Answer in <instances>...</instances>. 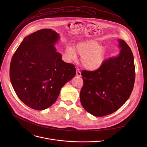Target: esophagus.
<instances>
[{
    "label": "esophagus",
    "mask_w": 147,
    "mask_h": 147,
    "mask_svg": "<svg viewBox=\"0 0 147 147\" xmlns=\"http://www.w3.org/2000/svg\"><path fill=\"white\" fill-rule=\"evenodd\" d=\"M76 75L77 76H81V71L78 69H77V71H76Z\"/></svg>",
    "instance_id": "34e87169"
}]
</instances>
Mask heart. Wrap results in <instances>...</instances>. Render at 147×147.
Listing matches in <instances>:
<instances>
[{"label": "heart", "mask_w": 147, "mask_h": 147, "mask_svg": "<svg viewBox=\"0 0 147 147\" xmlns=\"http://www.w3.org/2000/svg\"><path fill=\"white\" fill-rule=\"evenodd\" d=\"M76 52L81 56V63L87 69L95 70L102 65L104 59V52L97 42L89 40L76 45ZM69 55L74 57L75 53L71 48L67 50Z\"/></svg>", "instance_id": "obj_1"}]
</instances>
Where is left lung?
I'll return each instance as SVG.
<instances>
[{
	"label": "left lung",
	"instance_id": "left-lung-1",
	"mask_svg": "<svg viewBox=\"0 0 147 147\" xmlns=\"http://www.w3.org/2000/svg\"><path fill=\"white\" fill-rule=\"evenodd\" d=\"M120 54L105 60L94 71L81 72L80 101L90 114L102 117L117 111L129 98L135 81V66L130 48L119 39Z\"/></svg>",
	"mask_w": 147,
	"mask_h": 147
}]
</instances>
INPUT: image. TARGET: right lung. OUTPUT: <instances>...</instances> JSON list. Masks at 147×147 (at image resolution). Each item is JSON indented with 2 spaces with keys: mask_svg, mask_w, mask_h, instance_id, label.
Wrapping results in <instances>:
<instances>
[{
  "mask_svg": "<svg viewBox=\"0 0 147 147\" xmlns=\"http://www.w3.org/2000/svg\"><path fill=\"white\" fill-rule=\"evenodd\" d=\"M58 38L51 29L38 30L24 38L11 58L12 86L19 99L33 109L50 107L62 87L76 76L74 65L63 61L56 52Z\"/></svg>",
  "mask_w": 147,
  "mask_h": 147,
  "instance_id": "1",
  "label": "right lung"
}]
</instances>
